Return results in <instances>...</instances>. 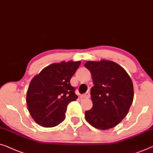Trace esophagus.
<instances>
[{
	"label": "esophagus",
	"mask_w": 153,
	"mask_h": 153,
	"mask_svg": "<svg viewBox=\"0 0 153 153\" xmlns=\"http://www.w3.org/2000/svg\"><path fill=\"white\" fill-rule=\"evenodd\" d=\"M82 97H84V98H89V97H90V93L88 92H86L85 94H84L82 95Z\"/></svg>",
	"instance_id": "esophagus-1"
}]
</instances>
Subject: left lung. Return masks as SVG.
<instances>
[{"mask_svg": "<svg viewBox=\"0 0 153 153\" xmlns=\"http://www.w3.org/2000/svg\"><path fill=\"white\" fill-rule=\"evenodd\" d=\"M94 86L91 88L93 107L85 111L91 126L107 130L119 124L128 113L133 101V84L124 68L115 62L87 61Z\"/></svg>", "mask_w": 153, "mask_h": 153, "instance_id": "8db88e82", "label": "left lung"}]
</instances>
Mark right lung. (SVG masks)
Segmentation results:
<instances>
[{
  "label": "right lung",
  "mask_w": 153,
  "mask_h": 153,
  "mask_svg": "<svg viewBox=\"0 0 153 153\" xmlns=\"http://www.w3.org/2000/svg\"><path fill=\"white\" fill-rule=\"evenodd\" d=\"M80 64L71 60L53 63L31 80L27 92V108L40 126L53 127L65 120L68 104L77 98L70 79Z\"/></svg>",
  "instance_id": "right-lung-1"
}]
</instances>
